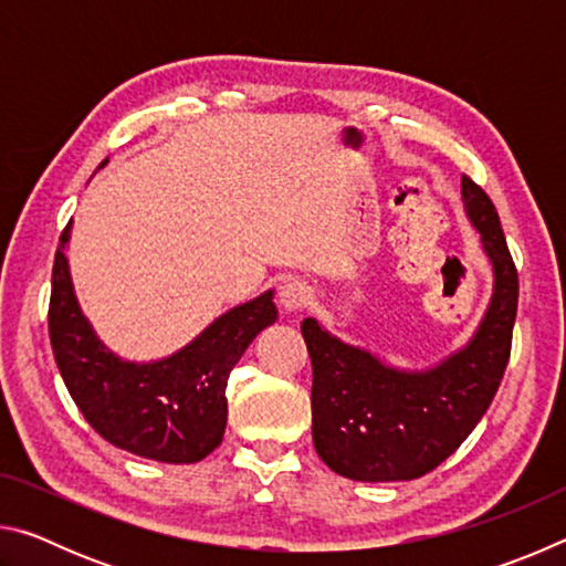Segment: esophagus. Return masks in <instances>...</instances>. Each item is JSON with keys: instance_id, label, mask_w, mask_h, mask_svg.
Instances as JSON below:
<instances>
[{"instance_id": "34e87169", "label": "esophagus", "mask_w": 566, "mask_h": 566, "mask_svg": "<svg viewBox=\"0 0 566 566\" xmlns=\"http://www.w3.org/2000/svg\"><path fill=\"white\" fill-rule=\"evenodd\" d=\"M312 302V286L302 280H286L280 286V304L286 312L304 310Z\"/></svg>"}]
</instances>
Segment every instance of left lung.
<instances>
[{
    "label": "left lung",
    "mask_w": 566,
    "mask_h": 566,
    "mask_svg": "<svg viewBox=\"0 0 566 566\" xmlns=\"http://www.w3.org/2000/svg\"><path fill=\"white\" fill-rule=\"evenodd\" d=\"M462 197L494 266L492 304L467 349L407 375L334 339L314 319L302 322L312 357V439L332 472L357 482L424 476L472 434L502 385L520 276L486 191L462 175Z\"/></svg>",
    "instance_id": "1"
}]
</instances>
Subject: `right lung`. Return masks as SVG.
Returning <instances> with one entry per match:
<instances>
[{
	"mask_svg": "<svg viewBox=\"0 0 566 566\" xmlns=\"http://www.w3.org/2000/svg\"><path fill=\"white\" fill-rule=\"evenodd\" d=\"M107 165V159L99 167ZM52 266L50 339L66 389L109 444L167 464H195L222 444L229 371L264 327L276 322L272 292L234 306L175 357L132 364L94 337L76 306L64 244Z\"/></svg>",
	"mask_w": 566,
	"mask_h": 566,
	"instance_id": "1",
	"label": "right lung"
}]
</instances>
